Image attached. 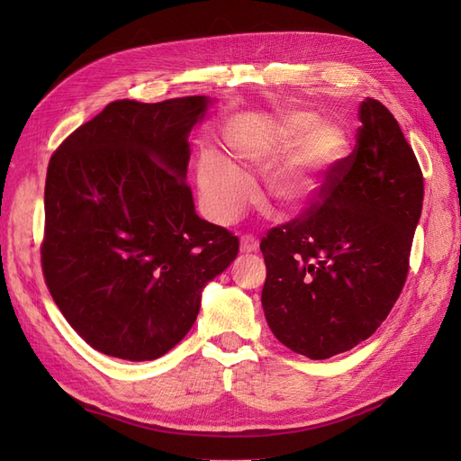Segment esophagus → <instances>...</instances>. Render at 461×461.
<instances>
[{
  "label": "esophagus",
  "mask_w": 461,
  "mask_h": 461,
  "mask_svg": "<svg viewBox=\"0 0 461 461\" xmlns=\"http://www.w3.org/2000/svg\"><path fill=\"white\" fill-rule=\"evenodd\" d=\"M240 252L244 254H256L258 252V240L254 239V236H242L240 239Z\"/></svg>",
  "instance_id": "1"
}]
</instances>
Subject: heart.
Wrapping results in <instances>:
<instances>
[{
    "instance_id": "b5f03b06",
    "label": "heart",
    "mask_w": 461,
    "mask_h": 461,
    "mask_svg": "<svg viewBox=\"0 0 461 461\" xmlns=\"http://www.w3.org/2000/svg\"><path fill=\"white\" fill-rule=\"evenodd\" d=\"M229 148L244 169L271 168L265 185L269 202L281 212L300 213L325 192L350 140L340 124L321 122L310 111H286L265 127L232 138ZM196 176L205 212L221 225L239 219L256 196L248 175L213 151L202 153Z\"/></svg>"
}]
</instances>
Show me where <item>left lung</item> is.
I'll list each match as a JSON object with an SVG mask.
<instances>
[{
    "label": "left lung",
    "instance_id": "left-lung-1",
    "mask_svg": "<svg viewBox=\"0 0 461 461\" xmlns=\"http://www.w3.org/2000/svg\"><path fill=\"white\" fill-rule=\"evenodd\" d=\"M356 148L321 198L261 239V305L278 342L312 359L381 327L410 271L423 173L394 115L366 97Z\"/></svg>",
    "mask_w": 461,
    "mask_h": 461
}]
</instances>
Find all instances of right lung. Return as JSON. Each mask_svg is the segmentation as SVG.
Wrapping results in <instances>:
<instances>
[{"mask_svg": "<svg viewBox=\"0 0 461 461\" xmlns=\"http://www.w3.org/2000/svg\"><path fill=\"white\" fill-rule=\"evenodd\" d=\"M207 105L205 95L111 102L50 159L41 271L68 325L105 356L169 352L203 286L239 254L232 232L198 217L185 180Z\"/></svg>", "mask_w": 461, "mask_h": 461, "instance_id": "add662e5", "label": "right lung"}]
</instances>
